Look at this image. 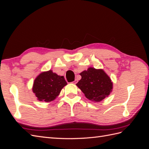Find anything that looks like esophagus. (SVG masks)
<instances>
[{
    "instance_id": "obj_1",
    "label": "esophagus",
    "mask_w": 149,
    "mask_h": 149,
    "mask_svg": "<svg viewBox=\"0 0 149 149\" xmlns=\"http://www.w3.org/2000/svg\"><path fill=\"white\" fill-rule=\"evenodd\" d=\"M77 83H78V80H77V79H75V80L74 81L72 82V83H73V84H76Z\"/></svg>"
}]
</instances>
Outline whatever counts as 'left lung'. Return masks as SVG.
<instances>
[{
  "label": "left lung",
  "instance_id": "obj_1",
  "mask_svg": "<svg viewBox=\"0 0 149 149\" xmlns=\"http://www.w3.org/2000/svg\"><path fill=\"white\" fill-rule=\"evenodd\" d=\"M80 75L81 79L76 85L88 100L101 101L112 91V82L103 70L90 67L86 71L81 72Z\"/></svg>",
  "mask_w": 149,
  "mask_h": 149
}]
</instances>
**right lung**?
<instances>
[{"label":"right lung","mask_w":149,"mask_h":149,"mask_svg":"<svg viewBox=\"0 0 149 149\" xmlns=\"http://www.w3.org/2000/svg\"><path fill=\"white\" fill-rule=\"evenodd\" d=\"M67 84L64 76L58 75L52 70L42 72L35 78L33 92L40 101L51 102L59 95L61 90Z\"/></svg>","instance_id":"obj_1"}]
</instances>
